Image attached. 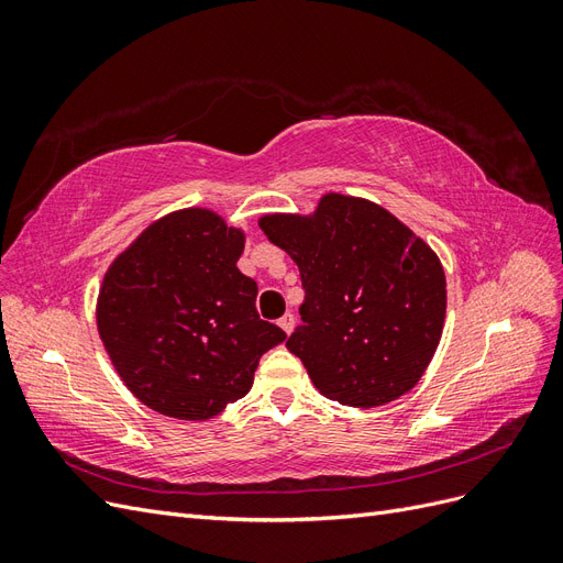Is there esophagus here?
Here are the masks:
<instances>
[{
  "mask_svg": "<svg viewBox=\"0 0 563 563\" xmlns=\"http://www.w3.org/2000/svg\"><path fill=\"white\" fill-rule=\"evenodd\" d=\"M279 327L284 329L286 335H291V331H294V327H296V317H294L291 312H286V314L279 319Z\"/></svg>",
  "mask_w": 563,
  "mask_h": 563,
  "instance_id": "esophagus-1",
  "label": "esophagus"
}]
</instances>
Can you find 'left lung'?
<instances>
[{
    "mask_svg": "<svg viewBox=\"0 0 563 563\" xmlns=\"http://www.w3.org/2000/svg\"><path fill=\"white\" fill-rule=\"evenodd\" d=\"M261 230L300 269L302 323L286 347L321 395L373 408L416 387L446 317L437 253L378 203L335 192L312 216H263Z\"/></svg>",
    "mask_w": 563,
    "mask_h": 563,
    "instance_id": "1",
    "label": "left lung"
}]
</instances>
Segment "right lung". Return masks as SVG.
<instances>
[{
  "label": "right lung",
  "instance_id": "obj_1",
  "mask_svg": "<svg viewBox=\"0 0 563 563\" xmlns=\"http://www.w3.org/2000/svg\"><path fill=\"white\" fill-rule=\"evenodd\" d=\"M244 232L209 209L152 223L106 272L96 321L119 378L152 411L209 420L253 385L286 333L255 312Z\"/></svg>",
  "mask_w": 563,
  "mask_h": 563
}]
</instances>
